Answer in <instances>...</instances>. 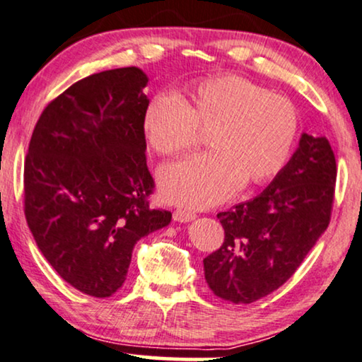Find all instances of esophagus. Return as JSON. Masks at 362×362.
<instances>
[{
  "label": "esophagus",
  "mask_w": 362,
  "mask_h": 362,
  "mask_svg": "<svg viewBox=\"0 0 362 362\" xmlns=\"http://www.w3.org/2000/svg\"><path fill=\"white\" fill-rule=\"evenodd\" d=\"M195 218V214H192L189 210H175L173 211V220L180 221V223H185V221H190Z\"/></svg>",
  "instance_id": "esophagus-1"
}]
</instances>
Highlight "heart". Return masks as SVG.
<instances>
[{
	"label": "heart",
	"instance_id": "1",
	"mask_svg": "<svg viewBox=\"0 0 362 362\" xmlns=\"http://www.w3.org/2000/svg\"><path fill=\"white\" fill-rule=\"evenodd\" d=\"M190 103L175 93L156 95L144 114V131L162 156L194 147L200 127L211 129L214 151L172 163L160 172L168 202L211 206L259 185L285 167L300 131L295 104L240 76L209 77L192 86Z\"/></svg>",
	"mask_w": 362,
	"mask_h": 362
}]
</instances>
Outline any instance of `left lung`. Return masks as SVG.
<instances>
[{"mask_svg":"<svg viewBox=\"0 0 362 362\" xmlns=\"http://www.w3.org/2000/svg\"><path fill=\"white\" fill-rule=\"evenodd\" d=\"M336 173L327 139L303 134L262 194L220 211L225 240L204 259L214 295L248 305L286 283L329 225Z\"/></svg>","mask_w":362,"mask_h":362,"instance_id":"obj_1","label":"left lung"}]
</instances>
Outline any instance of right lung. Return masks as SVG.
Listing matches in <instances>:
<instances>
[{
  "instance_id": "add662e5",
  "label": "right lung",
  "mask_w": 362,
  "mask_h": 362,
  "mask_svg": "<svg viewBox=\"0 0 362 362\" xmlns=\"http://www.w3.org/2000/svg\"><path fill=\"white\" fill-rule=\"evenodd\" d=\"M139 67L77 81L42 110L24 162V215L57 274L107 298L124 285L139 240L170 223L153 209Z\"/></svg>"
}]
</instances>
